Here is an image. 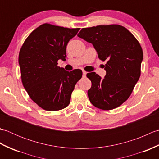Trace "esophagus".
Returning <instances> with one entry per match:
<instances>
[{
    "label": "esophagus",
    "mask_w": 159,
    "mask_h": 159,
    "mask_svg": "<svg viewBox=\"0 0 159 159\" xmlns=\"http://www.w3.org/2000/svg\"><path fill=\"white\" fill-rule=\"evenodd\" d=\"M86 74H87V72H85V71H83V77H85L86 76Z\"/></svg>",
    "instance_id": "esophagus-1"
}]
</instances>
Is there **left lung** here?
Listing matches in <instances>:
<instances>
[{"mask_svg": "<svg viewBox=\"0 0 159 159\" xmlns=\"http://www.w3.org/2000/svg\"><path fill=\"white\" fill-rule=\"evenodd\" d=\"M78 37L92 43L98 58L107 61L104 79L94 72L87 74L92 81L87 92L91 103L102 110L120 107L130 97L141 75L140 43L127 29L118 25L83 28Z\"/></svg>", "mask_w": 159, "mask_h": 159, "instance_id": "obj_1", "label": "left lung"}]
</instances>
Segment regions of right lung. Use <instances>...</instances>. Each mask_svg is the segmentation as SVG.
Returning a JSON list of instances; mask_svg holds the SVG:
<instances>
[{
  "label": "right lung",
  "instance_id": "1",
  "mask_svg": "<svg viewBox=\"0 0 159 159\" xmlns=\"http://www.w3.org/2000/svg\"><path fill=\"white\" fill-rule=\"evenodd\" d=\"M79 29L43 24L20 48L18 62L23 86L33 102L46 111L68 106L74 86L81 79L80 69L67 72L57 66L59 59L66 61L67 43Z\"/></svg>",
  "mask_w": 159,
  "mask_h": 159
}]
</instances>
